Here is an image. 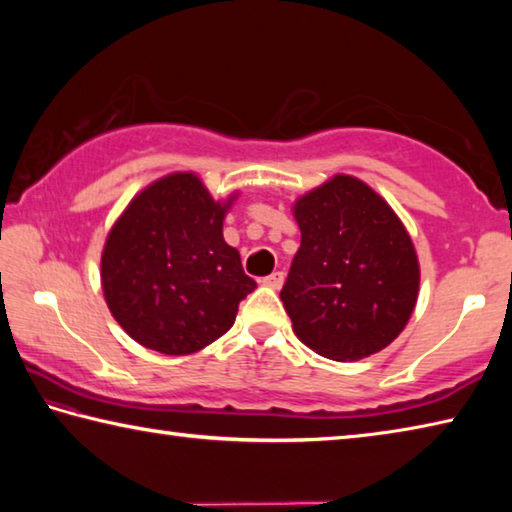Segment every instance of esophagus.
I'll return each instance as SVG.
<instances>
[{
	"label": "esophagus",
	"instance_id": "esophagus-1",
	"mask_svg": "<svg viewBox=\"0 0 512 512\" xmlns=\"http://www.w3.org/2000/svg\"><path fill=\"white\" fill-rule=\"evenodd\" d=\"M264 287H268V289H280L282 284H284V273L282 271H275V273H271V275H266L264 277Z\"/></svg>",
	"mask_w": 512,
	"mask_h": 512
}]
</instances>
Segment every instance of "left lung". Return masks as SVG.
I'll return each mask as SVG.
<instances>
[{"mask_svg":"<svg viewBox=\"0 0 512 512\" xmlns=\"http://www.w3.org/2000/svg\"><path fill=\"white\" fill-rule=\"evenodd\" d=\"M302 239L280 291L298 339L334 361L384 350L413 314L420 266L402 221L352 176L293 207Z\"/></svg>","mask_w":512,"mask_h":512,"instance_id":"1","label":"left lung"}]
</instances>
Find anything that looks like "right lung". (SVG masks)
Returning a JSON list of instances; mask_svg holds the SVG:
<instances>
[{
  "label": "right lung",
  "mask_w": 512,
  "mask_h": 512,
  "mask_svg": "<svg viewBox=\"0 0 512 512\" xmlns=\"http://www.w3.org/2000/svg\"><path fill=\"white\" fill-rule=\"evenodd\" d=\"M230 201L216 203L194 173H171L112 225L101 255L103 296L144 348L198 352L235 325L239 302L257 289L239 250L223 241Z\"/></svg>",
  "instance_id": "right-lung-1"
}]
</instances>
